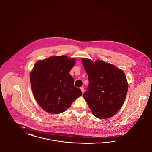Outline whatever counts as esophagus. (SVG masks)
<instances>
[{
  "label": "esophagus",
  "mask_w": 152,
  "mask_h": 152,
  "mask_svg": "<svg viewBox=\"0 0 152 152\" xmlns=\"http://www.w3.org/2000/svg\"><path fill=\"white\" fill-rule=\"evenodd\" d=\"M80 90H82V93H84V87H82L80 88Z\"/></svg>",
  "instance_id": "1"
}]
</instances>
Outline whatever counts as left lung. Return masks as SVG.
Returning a JSON list of instances; mask_svg holds the SVG:
<instances>
[{
  "mask_svg": "<svg viewBox=\"0 0 152 152\" xmlns=\"http://www.w3.org/2000/svg\"><path fill=\"white\" fill-rule=\"evenodd\" d=\"M82 63L89 81L83 96L93 114L100 119L114 116L121 107L128 91L124 72L101 60L93 62L84 58Z\"/></svg>",
  "mask_w": 152,
  "mask_h": 152,
  "instance_id": "obj_1",
  "label": "left lung"
}]
</instances>
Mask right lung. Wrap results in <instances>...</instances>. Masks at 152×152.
Here are the masks:
<instances>
[{"mask_svg": "<svg viewBox=\"0 0 152 152\" xmlns=\"http://www.w3.org/2000/svg\"><path fill=\"white\" fill-rule=\"evenodd\" d=\"M75 62L74 58L62 56L35 64L30 75L32 90L37 102L45 111L53 114L64 112L82 95L69 74Z\"/></svg>", "mask_w": 152, "mask_h": 152, "instance_id": "add662e5", "label": "right lung"}]
</instances>
